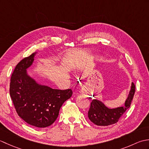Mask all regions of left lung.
I'll return each mask as SVG.
<instances>
[{
	"label": "left lung",
	"instance_id": "8db88e82",
	"mask_svg": "<svg viewBox=\"0 0 149 149\" xmlns=\"http://www.w3.org/2000/svg\"><path fill=\"white\" fill-rule=\"evenodd\" d=\"M135 93V85L132 83L131 89L125 102V105L115 109H109L100 101L93 99L91 102L88 111V118L95 124L99 126H107L114 124L118 121L120 117L125 113L131 106Z\"/></svg>",
	"mask_w": 149,
	"mask_h": 149
}]
</instances>
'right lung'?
Segmentation results:
<instances>
[{
    "label": "right lung",
    "instance_id": "add662e5",
    "mask_svg": "<svg viewBox=\"0 0 149 149\" xmlns=\"http://www.w3.org/2000/svg\"><path fill=\"white\" fill-rule=\"evenodd\" d=\"M35 53L16 66L11 75L9 93L18 115L28 124L38 128L56 121L63 104L72 95V90L52 89L37 84L27 74Z\"/></svg>",
    "mask_w": 149,
    "mask_h": 149
}]
</instances>
